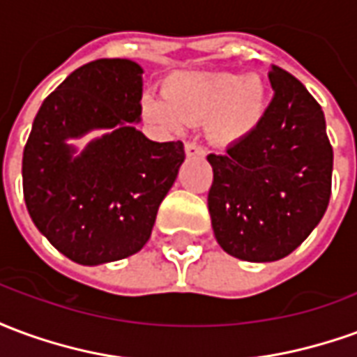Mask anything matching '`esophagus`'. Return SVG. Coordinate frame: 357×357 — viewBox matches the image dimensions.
I'll list each match as a JSON object with an SVG mask.
<instances>
[{"instance_id":"1","label":"esophagus","mask_w":357,"mask_h":357,"mask_svg":"<svg viewBox=\"0 0 357 357\" xmlns=\"http://www.w3.org/2000/svg\"><path fill=\"white\" fill-rule=\"evenodd\" d=\"M185 155L189 158H195V156H204L206 155V151L201 147V145H197L195 141H187L185 143Z\"/></svg>"}]
</instances>
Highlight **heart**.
<instances>
[{"label":"heart","instance_id":"1","mask_svg":"<svg viewBox=\"0 0 357 357\" xmlns=\"http://www.w3.org/2000/svg\"><path fill=\"white\" fill-rule=\"evenodd\" d=\"M266 107V84L258 76L233 73L176 74L166 91L143 95L141 110L164 132H183L187 124L210 122L220 139L245 137L260 124Z\"/></svg>","mask_w":357,"mask_h":357}]
</instances>
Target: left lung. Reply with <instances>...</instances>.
<instances>
[{"label": "left lung", "mask_w": 357, "mask_h": 357, "mask_svg": "<svg viewBox=\"0 0 357 357\" xmlns=\"http://www.w3.org/2000/svg\"><path fill=\"white\" fill-rule=\"evenodd\" d=\"M273 99L252 132L208 155L212 229L227 255L275 262L321 222L331 197L333 147L325 116L302 82L271 66Z\"/></svg>", "instance_id": "8db88e82"}]
</instances>
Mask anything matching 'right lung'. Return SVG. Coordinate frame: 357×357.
Wrapping results in <instances>:
<instances>
[{"mask_svg":"<svg viewBox=\"0 0 357 357\" xmlns=\"http://www.w3.org/2000/svg\"><path fill=\"white\" fill-rule=\"evenodd\" d=\"M143 68L130 59H97L76 68L42 102L22 155L28 214L61 255L82 266L139 252L178 178L181 141L156 143L141 120ZM107 133L80 155L66 141Z\"/></svg>","mask_w":357,"mask_h":357,"instance_id":"right-lung-1","label":"right lung"}]
</instances>
